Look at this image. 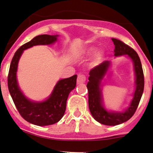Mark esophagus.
<instances>
[{"mask_svg": "<svg viewBox=\"0 0 153 153\" xmlns=\"http://www.w3.org/2000/svg\"><path fill=\"white\" fill-rule=\"evenodd\" d=\"M86 81V77L84 75H82V74H78V78H77V83L78 84H81L83 83Z\"/></svg>", "mask_w": 153, "mask_h": 153, "instance_id": "esophagus-1", "label": "esophagus"}]
</instances>
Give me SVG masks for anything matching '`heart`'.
Masks as SVG:
<instances>
[{"instance_id":"1","label":"heart","mask_w":153,"mask_h":153,"mask_svg":"<svg viewBox=\"0 0 153 153\" xmlns=\"http://www.w3.org/2000/svg\"><path fill=\"white\" fill-rule=\"evenodd\" d=\"M97 48L96 46H89L83 51V54L86 56H91L95 53L91 60V65L93 67L100 64L105 57V52L102 50H99L97 51Z\"/></svg>"}]
</instances>
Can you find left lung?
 Wrapping results in <instances>:
<instances>
[{
    "label": "left lung",
    "instance_id": "1",
    "mask_svg": "<svg viewBox=\"0 0 153 153\" xmlns=\"http://www.w3.org/2000/svg\"><path fill=\"white\" fill-rule=\"evenodd\" d=\"M111 40L115 45L116 57L126 55L131 59L133 64L136 87L130 105L123 111L108 110L104 105L102 81L111 64L109 61H105L90 70L89 82L86 86L89 91V111L94 120L102 125L114 126L128 121L134 114L144 91V79L142 66L137 53L117 39L112 38Z\"/></svg>",
    "mask_w": 153,
    "mask_h": 153
}]
</instances>
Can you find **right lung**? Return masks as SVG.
I'll return each instance as SVG.
<instances>
[{
	"label": "right lung",
	"mask_w": 153,
	"mask_h": 153,
	"mask_svg": "<svg viewBox=\"0 0 153 153\" xmlns=\"http://www.w3.org/2000/svg\"><path fill=\"white\" fill-rule=\"evenodd\" d=\"M58 36L59 35H39L24 44L14 53L9 68L8 87L14 105L22 118L38 126L53 125L63 117L69 94L76 86L77 75L60 79L47 99L34 101L25 97L19 86L17 78L18 63L25 50L35 45H53L57 42Z\"/></svg>",
	"instance_id": "right-lung-1"
}]
</instances>
